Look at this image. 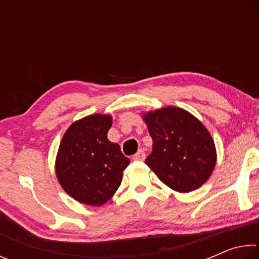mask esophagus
Instances as JSON below:
<instances>
[{"label": "esophagus", "mask_w": 259, "mask_h": 259, "mask_svg": "<svg viewBox=\"0 0 259 259\" xmlns=\"http://www.w3.org/2000/svg\"><path fill=\"white\" fill-rule=\"evenodd\" d=\"M133 159L136 160V161H144V160H145V151H144V150H139V151L134 155Z\"/></svg>", "instance_id": "obj_1"}]
</instances>
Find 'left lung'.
I'll return each instance as SVG.
<instances>
[{
  "label": "left lung",
  "instance_id": "1",
  "mask_svg": "<svg viewBox=\"0 0 259 259\" xmlns=\"http://www.w3.org/2000/svg\"><path fill=\"white\" fill-rule=\"evenodd\" d=\"M144 120L153 139L145 163L160 181L182 193L205 183L216 164V148L204 125L178 107L146 113Z\"/></svg>",
  "mask_w": 259,
  "mask_h": 259
}]
</instances>
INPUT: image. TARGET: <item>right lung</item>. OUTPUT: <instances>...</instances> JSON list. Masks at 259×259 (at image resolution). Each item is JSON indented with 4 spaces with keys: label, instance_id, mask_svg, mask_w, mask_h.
I'll use <instances>...</instances> for the list:
<instances>
[{
    "label": "right lung",
    "instance_id": "1",
    "mask_svg": "<svg viewBox=\"0 0 259 259\" xmlns=\"http://www.w3.org/2000/svg\"><path fill=\"white\" fill-rule=\"evenodd\" d=\"M111 125V116L94 114L74 122L61 139L57 178L65 192L78 202L102 205L121 185L130 160L119 144L107 139Z\"/></svg>",
    "mask_w": 259,
    "mask_h": 259
}]
</instances>
